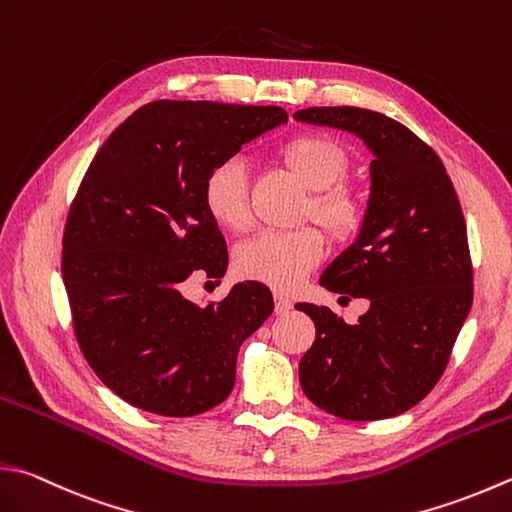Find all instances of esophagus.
<instances>
[{
    "mask_svg": "<svg viewBox=\"0 0 512 512\" xmlns=\"http://www.w3.org/2000/svg\"><path fill=\"white\" fill-rule=\"evenodd\" d=\"M274 303H276V314H287L289 310H292V305H294L292 298H287L281 292L274 294Z\"/></svg>",
    "mask_w": 512,
    "mask_h": 512,
    "instance_id": "obj_1",
    "label": "esophagus"
}]
</instances>
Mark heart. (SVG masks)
Wrapping results in <instances>:
<instances>
[{"mask_svg": "<svg viewBox=\"0 0 512 512\" xmlns=\"http://www.w3.org/2000/svg\"><path fill=\"white\" fill-rule=\"evenodd\" d=\"M281 158L303 185L314 191L312 214L332 234H350L359 227L363 200L356 191L339 182L347 169V153L339 142L321 133H303L281 149ZM202 200L209 216L231 231L252 225L247 198V171L238 158L220 160L207 173ZM325 254L323 236L312 227L278 231L269 229L238 249V272L276 289H294L321 263Z\"/></svg>", "mask_w": 512, "mask_h": 512, "instance_id": "obj_1", "label": "heart"}]
</instances>
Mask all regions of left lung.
Here are the masks:
<instances>
[{
    "label": "left lung",
    "mask_w": 512,
    "mask_h": 512,
    "mask_svg": "<svg viewBox=\"0 0 512 512\" xmlns=\"http://www.w3.org/2000/svg\"><path fill=\"white\" fill-rule=\"evenodd\" d=\"M294 120L352 133L372 153L359 234L318 281L330 292L368 298L370 307L347 325L330 307L296 303L316 325L298 363L303 392L339 419L397 417L435 388L472 305L455 187L437 153L388 115L312 106Z\"/></svg>",
    "instance_id": "8db88e82"
}]
</instances>
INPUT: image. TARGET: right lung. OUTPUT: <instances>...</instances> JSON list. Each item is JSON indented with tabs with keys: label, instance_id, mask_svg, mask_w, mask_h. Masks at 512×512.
I'll return each mask as SVG.
<instances>
[{
	"label": "right lung",
	"instance_id": "obj_1",
	"mask_svg": "<svg viewBox=\"0 0 512 512\" xmlns=\"http://www.w3.org/2000/svg\"><path fill=\"white\" fill-rule=\"evenodd\" d=\"M285 122L278 106L158 100L95 153L66 220L62 276L86 361L131 406L194 417L234 390L238 350L272 314V292L243 281L202 310L182 283L227 272L207 173Z\"/></svg>",
	"mask_w": 512,
	"mask_h": 512
}]
</instances>
